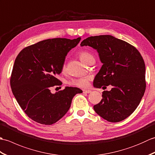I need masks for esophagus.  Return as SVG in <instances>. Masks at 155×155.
<instances>
[{"label": "esophagus", "mask_w": 155, "mask_h": 155, "mask_svg": "<svg viewBox=\"0 0 155 155\" xmlns=\"http://www.w3.org/2000/svg\"><path fill=\"white\" fill-rule=\"evenodd\" d=\"M83 93H91V90H83Z\"/></svg>", "instance_id": "1"}]
</instances>
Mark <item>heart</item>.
I'll use <instances>...</instances> for the list:
<instances>
[{
  "label": "heart",
  "instance_id": "obj_1",
  "mask_svg": "<svg viewBox=\"0 0 155 155\" xmlns=\"http://www.w3.org/2000/svg\"><path fill=\"white\" fill-rule=\"evenodd\" d=\"M79 58L85 64H87L88 62L92 60H94V58L93 54L87 51L81 52L79 54ZM65 69L66 65L64 64L63 67H62V70L65 71ZM88 81H89V79H88V78L87 77H81L78 78H73V79H72L71 81L68 82V84L71 85V86H74L80 88H84L87 87L88 85Z\"/></svg>",
  "mask_w": 155,
  "mask_h": 155
}]
</instances>
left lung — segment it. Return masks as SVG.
Masks as SVG:
<instances>
[{"mask_svg":"<svg viewBox=\"0 0 155 155\" xmlns=\"http://www.w3.org/2000/svg\"><path fill=\"white\" fill-rule=\"evenodd\" d=\"M96 49L103 66L93 85L110 91L103 92V99L94 110L111 123L123 120L139 106L146 89L145 64L137 49L111 35L90 37L81 43Z\"/></svg>","mask_w":155,"mask_h":155,"instance_id":"1","label":"left lung"}]
</instances>
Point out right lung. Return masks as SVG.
<instances>
[{
  "instance_id": "obj_1",
  "label": "right lung",
  "mask_w": 155,
  "mask_h": 155,
  "mask_svg": "<svg viewBox=\"0 0 155 155\" xmlns=\"http://www.w3.org/2000/svg\"><path fill=\"white\" fill-rule=\"evenodd\" d=\"M81 38H56L42 41L19 52L13 66L11 87L20 107L32 120L42 124L57 123L70 108L72 98L83 93L77 87H65L54 94L51 88L62 83V72L68 52Z\"/></svg>"
}]
</instances>
